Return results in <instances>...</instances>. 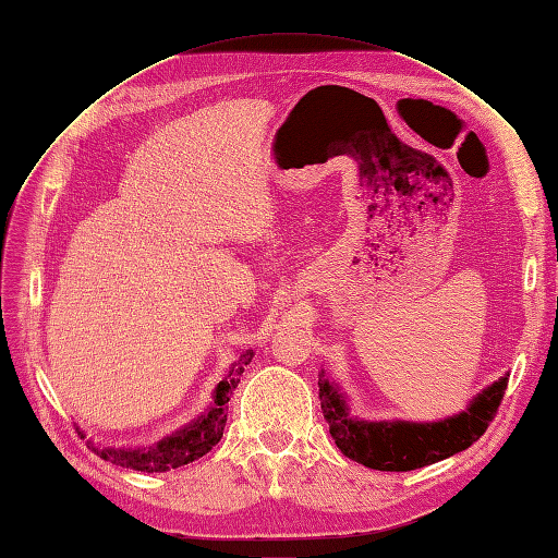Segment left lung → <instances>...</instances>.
<instances>
[{"label":"left lung","instance_id":"1","mask_svg":"<svg viewBox=\"0 0 558 558\" xmlns=\"http://www.w3.org/2000/svg\"><path fill=\"white\" fill-rule=\"evenodd\" d=\"M505 375L470 400L468 408L445 421H361L349 414L344 396L320 369L318 398L335 445L351 461L373 470L408 472L437 463L477 442L496 416L508 388Z\"/></svg>","mask_w":558,"mask_h":558}]
</instances>
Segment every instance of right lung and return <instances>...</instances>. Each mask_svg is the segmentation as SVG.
<instances>
[{
    "label": "right lung",
    "instance_id": "add662e5",
    "mask_svg": "<svg viewBox=\"0 0 558 558\" xmlns=\"http://www.w3.org/2000/svg\"><path fill=\"white\" fill-rule=\"evenodd\" d=\"M253 349H246L240 353V359L232 363L228 369V375L223 381H218L216 391H214V402L211 408L197 416L193 424L185 428L172 433L170 437H165L158 445L146 447V449H116V447H99L95 442H88L90 449L113 465L130 468V470H140V472H167L172 468L189 465L195 459H202L211 447L218 445V440L223 437V428L228 421V402L234 388L240 384V377L244 373V367L253 359Z\"/></svg>",
    "mask_w": 558,
    "mask_h": 558
}]
</instances>
